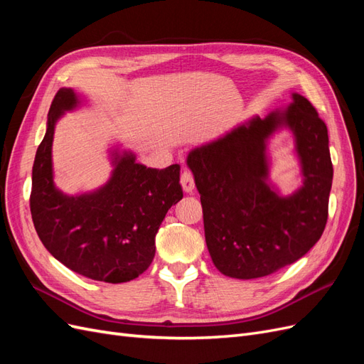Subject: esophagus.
<instances>
[{"label":"esophagus","mask_w":364,"mask_h":364,"mask_svg":"<svg viewBox=\"0 0 364 364\" xmlns=\"http://www.w3.org/2000/svg\"><path fill=\"white\" fill-rule=\"evenodd\" d=\"M181 185L185 193H193L194 191V178H193V173L185 170L181 176Z\"/></svg>","instance_id":"34e87169"}]
</instances>
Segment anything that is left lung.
Returning a JSON list of instances; mask_svg holds the SVG:
<instances>
[{"instance_id":"8db88e82","label":"left lung","mask_w":364,"mask_h":364,"mask_svg":"<svg viewBox=\"0 0 364 364\" xmlns=\"http://www.w3.org/2000/svg\"><path fill=\"white\" fill-rule=\"evenodd\" d=\"M291 100L186 158L200 194L209 255L229 278L267 277L302 258L323 234L333 185L328 129L304 95L294 92ZM282 127L294 134L303 176V185L289 196L268 178V139Z\"/></svg>"}]
</instances>
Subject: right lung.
I'll return each instance as SVG.
<instances>
[{
    "label": "right lung",
    "mask_w": 364,
    "mask_h": 364,
    "mask_svg": "<svg viewBox=\"0 0 364 364\" xmlns=\"http://www.w3.org/2000/svg\"><path fill=\"white\" fill-rule=\"evenodd\" d=\"M79 105L71 87L59 90L51 103L31 173L33 225L46 249L73 272L94 281L127 282L149 269L162 220L183 197L181 167L147 168L132 151L112 149L114 170L103 186L75 196L62 193L53 181L54 129Z\"/></svg>",
    "instance_id": "right-lung-1"
}]
</instances>
